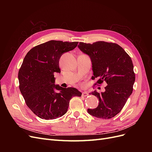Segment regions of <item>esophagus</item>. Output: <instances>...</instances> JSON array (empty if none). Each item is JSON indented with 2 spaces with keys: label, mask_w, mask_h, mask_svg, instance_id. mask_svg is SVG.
<instances>
[{
  "label": "esophagus",
  "mask_w": 152,
  "mask_h": 152,
  "mask_svg": "<svg viewBox=\"0 0 152 152\" xmlns=\"http://www.w3.org/2000/svg\"><path fill=\"white\" fill-rule=\"evenodd\" d=\"M87 95H88V94H87V93H86V92H83V93H82V97H86V96H87Z\"/></svg>",
  "instance_id": "1"
}]
</instances>
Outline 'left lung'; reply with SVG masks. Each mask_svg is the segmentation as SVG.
Masks as SVG:
<instances>
[{
  "instance_id": "1",
  "label": "left lung",
  "mask_w": 152,
  "mask_h": 152,
  "mask_svg": "<svg viewBox=\"0 0 152 152\" xmlns=\"http://www.w3.org/2000/svg\"><path fill=\"white\" fill-rule=\"evenodd\" d=\"M78 47L91 59L92 79H98L94 85L101 84L104 81L108 84L103 93L94 91L90 94L96 96L99 103L97 108L88 109L87 112L97 118H111L121 111L132 94L135 82L132 59L115 43L104 41L92 44L79 42Z\"/></svg>"
}]
</instances>
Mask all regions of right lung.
Masks as SVG:
<instances>
[{
	"mask_svg": "<svg viewBox=\"0 0 152 152\" xmlns=\"http://www.w3.org/2000/svg\"><path fill=\"white\" fill-rule=\"evenodd\" d=\"M78 43L50 40L31 49L23 59L18 72L20 90L28 107L40 118L63 116L72 98L82 95L74 87L54 84V73L61 72L59 59Z\"/></svg>",
	"mask_w": 152,
	"mask_h": 152,
	"instance_id": "right-lung-1",
	"label": "right lung"
}]
</instances>
